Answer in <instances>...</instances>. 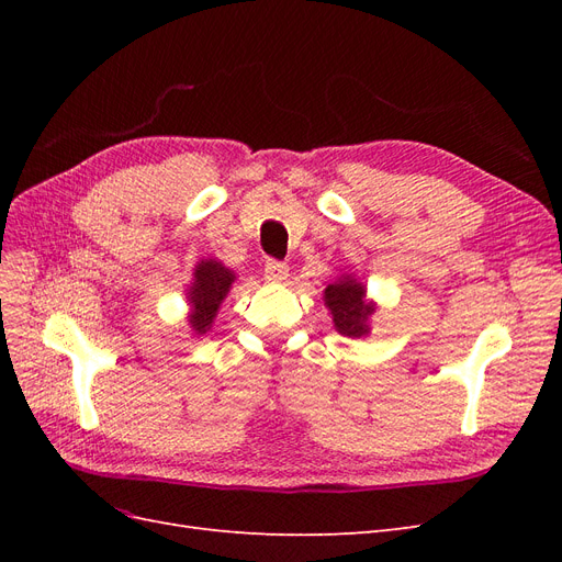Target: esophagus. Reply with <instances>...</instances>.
<instances>
[{"mask_svg":"<svg viewBox=\"0 0 562 562\" xmlns=\"http://www.w3.org/2000/svg\"><path fill=\"white\" fill-rule=\"evenodd\" d=\"M265 279L269 283H283L288 279V265L285 262H277V260H269L265 265Z\"/></svg>","mask_w":562,"mask_h":562,"instance_id":"esophagus-1","label":"esophagus"}]
</instances>
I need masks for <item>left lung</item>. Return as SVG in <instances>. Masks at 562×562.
Returning <instances> with one entry per match:
<instances>
[{"instance_id": "1", "label": "left lung", "mask_w": 562, "mask_h": 562, "mask_svg": "<svg viewBox=\"0 0 562 562\" xmlns=\"http://www.w3.org/2000/svg\"><path fill=\"white\" fill-rule=\"evenodd\" d=\"M323 300H326L339 335L353 339L370 333V316L375 314V302L366 300L363 283L353 277H339L323 291Z\"/></svg>"}]
</instances>
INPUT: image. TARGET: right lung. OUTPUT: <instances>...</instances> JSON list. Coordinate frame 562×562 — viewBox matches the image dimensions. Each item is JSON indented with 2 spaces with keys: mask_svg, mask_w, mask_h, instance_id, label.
<instances>
[{
  "mask_svg": "<svg viewBox=\"0 0 562 562\" xmlns=\"http://www.w3.org/2000/svg\"><path fill=\"white\" fill-rule=\"evenodd\" d=\"M234 279V271L217 260H201L194 267V279L187 291V302H190L187 321H190L194 335H206L213 328V318L227 297Z\"/></svg>",
  "mask_w": 562,
  "mask_h": 562,
  "instance_id": "right-lung-1",
  "label": "right lung"
}]
</instances>
